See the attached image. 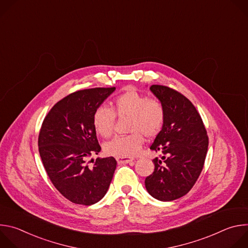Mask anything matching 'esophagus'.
Returning a JSON list of instances; mask_svg holds the SVG:
<instances>
[{"label": "esophagus", "mask_w": 248, "mask_h": 248, "mask_svg": "<svg viewBox=\"0 0 248 248\" xmlns=\"http://www.w3.org/2000/svg\"><path fill=\"white\" fill-rule=\"evenodd\" d=\"M133 159L132 158H127V157H117V162L119 164H127L132 162Z\"/></svg>", "instance_id": "1"}]
</instances>
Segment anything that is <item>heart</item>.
<instances>
[{
	"label": "heart",
	"instance_id": "heart-1",
	"mask_svg": "<svg viewBox=\"0 0 248 248\" xmlns=\"http://www.w3.org/2000/svg\"><path fill=\"white\" fill-rule=\"evenodd\" d=\"M116 116L128 119L127 131L130 133L115 137L104 145L106 154L115 157L135 156L144 143V136L155 137L162 130L166 111L157 98H148L134 89L119 95L112 103L111 109L99 107L93 114L92 124L97 134L107 138L114 132Z\"/></svg>",
	"mask_w": 248,
	"mask_h": 248
}]
</instances>
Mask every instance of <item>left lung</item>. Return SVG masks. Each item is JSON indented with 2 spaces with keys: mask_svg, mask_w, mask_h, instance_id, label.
<instances>
[{
  "mask_svg": "<svg viewBox=\"0 0 248 248\" xmlns=\"http://www.w3.org/2000/svg\"><path fill=\"white\" fill-rule=\"evenodd\" d=\"M163 103L165 124L150 146L160 151L154 171L145 179V187L154 198L171 201L186 195L195 185L204 167L209 138L193 104L182 93L165 85H151Z\"/></svg>",
  "mask_w": 248,
  "mask_h": 248,
  "instance_id": "8db88e82",
  "label": "left lung"
}]
</instances>
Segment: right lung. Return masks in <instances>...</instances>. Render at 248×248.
<instances>
[{"label":"right lung","mask_w":248,"mask_h":248,"mask_svg":"<svg viewBox=\"0 0 248 248\" xmlns=\"http://www.w3.org/2000/svg\"><path fill=\"white\" fill-rule=\"evenodd\" d=\"M115 87L76 91L60 100L45 117L38 148L50 181L70 202L92 205L107 192L117 167L114 157L86 159L101 146L93 128V114Z\"/></svg>","instance_id":"right-lung-1"}]
</instances>
